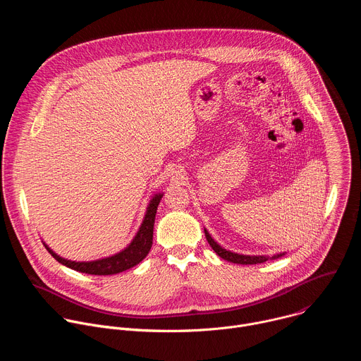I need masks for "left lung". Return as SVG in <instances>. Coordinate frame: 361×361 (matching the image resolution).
Wrapping results in <instances>:
<instances>
[{
	"label": "left lung",
	"instance_id": "1",
	"mask_svg": "<svg viewBox=\"0 0 361 361\" xmlns=\"http://www.w3.org/2000/svg\"><path fill=\"white\" fill-rule=\"evenodd\" d=\"M204 234L205 238H207L209 244L212 245V248L216 251V254H219L221 259L230 262V263H235V264H259V263H264L267 260H277L280 257H283L286 254V251L283 252H277L273 255H245V254H238V252H233L230 250H226L224 247H221L207 231V228H204Z\"/></svg>",
	"mask_w": 361,
	"mask_h": 361
}]
</instances>
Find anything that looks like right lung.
Here are the masks:
<instances>
[{"mask_svg": "<svg viewBox=\"0 0 361 361\" xmlns=\"http://www.w3.org/2000/svg\"><path fill=\"white\" fill-rule=\"evenodd\" d=\"M163 198V192H156L151 200L148 201V205L145 209L144 219L130 241L127 247H124L121 251L109 255V257H102V259L91 260V262H74L68 260L57 254L56 251L51 250L45 241L44 245L48 250V252L54 257V259L61 263L66 267H70L71 270L85 273V274H94V276H113L117 273H123L138 263H141L147 254L151 250L152 245V233H154V220H156V213L157 207Z\"/></svg>", "mask_w": 361, "mask_h": 361, "instance_id": "1", "label": "right lung"}]
</instances>
